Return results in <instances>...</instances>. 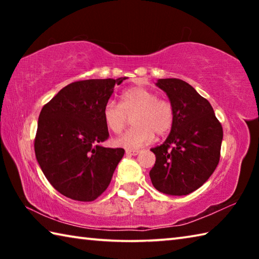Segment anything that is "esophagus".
Segmentation results:
<instances>
[{"instance_id": "1", "label": "esophagus", "mask_w": 259, "mask_h": 259, "mask_svg": "<svg viewBox=\"0 0 259 259\" xmlns=\"http://www.w3.org/2000/svg\"><path fill=\"white\" fill-rule=\"evenodd\" d=\"M138 153H139V151H137V150H126L125 151L126 155H137Z\"/></svg>"}]
</instances>
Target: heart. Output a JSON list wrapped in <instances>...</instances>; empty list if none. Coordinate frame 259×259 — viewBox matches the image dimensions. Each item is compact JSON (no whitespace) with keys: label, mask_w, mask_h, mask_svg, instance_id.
Segmentation results:
<instances>
[{"label":"heart","mask_w":259,"mask_h":259,"mask_svg":"<svg viewBox=\"0 0 259 259\" xmlns=\"http://www.w3.org/2000/svg\"><path fill=\"white\" fill-rule=\"evenodd\" d=\"M133 116L134 128L115 139V145L138 148L151 143L154 134L163 136L171 129L175 112L171 103L157 97L156 93L144 87H131L120 96V105L109 100L103 108L105 125L113 134L119 135Z\"/></svg>","instance_id":"b5f03b06"}]
</instances>
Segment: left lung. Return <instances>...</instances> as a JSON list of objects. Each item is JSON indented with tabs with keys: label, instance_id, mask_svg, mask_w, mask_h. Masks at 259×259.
<instances>
[{
	"label": "left lung",
	"instance_id": "1",
	"mask_svg": "<svg viewBox=\"0 0 259 259\" xmlns=\"http://www.w3.org/2000/svg\"><path fill=\"white\" fill-rule=\"evenodd\" d=\"M175 112L171 131L152 148L155 164L150 171L153 186L169 195H187L201 187L217 168L223 128L211 105L187 82L160 78Z\"/></svg>",
	"mask_w": 259,
	"mask_h": 259
}]
</instances>
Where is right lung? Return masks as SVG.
Instances as JSON below:
<instances>
[{"mask_svg": "<svg viewBox=\"0 0 259 259\" xmlns=\"http://www.w3.org/2000/svg\"><path fill=\"white\" fill-rule=\"evenodd\" d=\"M117 80H83L63 88L43 106L34 140L36 160L60 194L89 202L103 194L123 148L99 145L108 138L103 108Z\"/></svg>", "mask_w": 259, "mask_h": 259, "instance_id": "obj_1", "label": "right lung"}]
</instances>
